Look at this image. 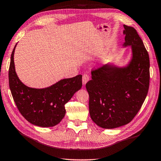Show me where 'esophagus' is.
<instances>
[{"label":"esophagus","mask_w":161,"mask_h":161,"mask_svg":"<svg viewBox=\"0 0 161 161\" xmlns=\"http://www.w3.org/2000/svg\"><path fill=\"white\" fill-rule=\"evenodd\" d=\"M89 80V76H88L87 74H84L83 75V78H82V81H83V85L85 86L86 83Z\"/></svg>","instance_id":"1"}]
</instances>
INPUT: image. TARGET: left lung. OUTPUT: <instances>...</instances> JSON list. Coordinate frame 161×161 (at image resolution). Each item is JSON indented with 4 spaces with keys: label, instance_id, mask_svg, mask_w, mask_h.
Instances as JSON below:
<instances>
[{
    "label": "left lung",
    "instance_id": "left-lung-1",
    "mask_svg": "<svg viewBox=\"0 0 161 161\" xmlns=\"http://www.w3.org/2000/svg\"><path fill=\"white\" fill-rule=\"evenodd\" d=\"M124 47L132 57L125 67L105 64L92 71L86 84L92 120L103 129H115L131 122L142 105L150 85V58L136 30L123 25Z\"/></svg>",
    "mask_w": 161,
    "mask_h": 161
}]
</instances>
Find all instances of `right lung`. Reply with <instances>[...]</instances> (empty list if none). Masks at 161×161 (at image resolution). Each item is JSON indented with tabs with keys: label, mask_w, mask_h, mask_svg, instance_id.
Masks as SVG:
<instances>
[{
	"label": "right lung",
	"mask_w": 161,
	"mask_h": 161,
	"mask_svg": "<svg viewBox=\"0 0 161 161\" xmlns=\"http://www.w3.org/2000/svg\"><path fill=\"white\" fill-rule=\"evenodd\" d=\"M11 56L8 81L11 94L22 115L32 124L52 127L64 117V105L82 86V75L62 79L45 88H34L22 83L15 71L14 54Z\"/></svg>",
	"instance_id": "right-lung-1"
}]
</instances>
